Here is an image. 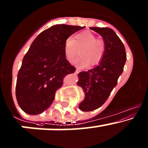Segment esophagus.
Masks as SVG:
<instances>
[{
	"label": "esophagus",
	"instance_id": "34e87169",
	"mask_svg": "<svg viewBox=\"0 0 148 148\" xmlns=\"http://www.w3.org/2000/svg\"><path fill=\"white\" fill-rule=\"evenodd\" d=\"M79 72H80V70H79V69H76V71H75V74H79Z\"/></svg>",
	"mask_w": 148,
	"mask_h": 148
}]
</instances>
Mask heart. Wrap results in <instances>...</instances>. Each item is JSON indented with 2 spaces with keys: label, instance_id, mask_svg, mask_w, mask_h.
<instances>
[{
  "label": "heart",
  "instance_id": "1",
  "mask_svg": "<svg viewBox=\"0 0 148 148\" xmlns=\"http://www.w3.org/2000/svg\"><path fill=\"white\" fill-rule=\"evenodd\" d=\"M105 43L101 40L96 39L92 32L84 31L74 36V39L69 37L65 40L64 51L65 57L69 62L74 60L80 49L81 56L73 63L77 67L83 69L89 63L94 65L99 63L105 52Z\"/></svg>",
  "mask_w": 148,
  "mask_h": 148
}]
</instances>
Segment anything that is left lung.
I'll return each mask as SVG.
<instances>
[{
  "mask_svg": "<svg viewBox=\"0 0 148 148\" xmlns=\"http://www.w3.org/2000/svg\"><path fill=\"white\" fill-rule=\"evenodd\" d=\"M103 37L105 52L99 65L87 71L79 73L77 85L85 93L79 109L91 111L101 107L117 85L118 79L123 71L126 53L123 43L116 32L108 27H90Z\"/></svg>",
  "mask_w": 148,
  "mask_h": 148,
  "instance_id": "obj_1",
  "label": "left lung"
}]
</instances>
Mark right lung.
I'll list each match as a JSON object with an SVG mask.
<instances>
[{
  "label": "right lung",
  "mask_w": 148,
  "mask_h": 148,
  "mask_svg": "<svg viewBox=\"0 0 148 148\" xmlns=\"http://www.w3.org/2000/svg\"><path fill=\"white\" fill-rule=\"evenodd\" d=\"M84 27L55 25L32 42L23 57L15 87L17 101L23 111L37 115L52 105L63 79L76 70L65 57V40Z\"/></svg>",
  "instance_id": "add662e5"
}]
</instances>
